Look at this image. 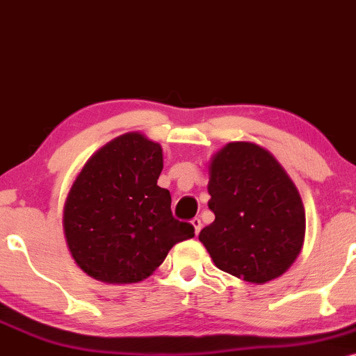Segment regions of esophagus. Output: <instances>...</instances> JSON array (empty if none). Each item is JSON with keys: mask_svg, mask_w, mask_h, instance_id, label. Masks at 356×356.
Returning a JSON list of instances; mask_svg holds the SVG:
<instances>
[{"mask_svg": "<svg viewBox=\"0 0 356 356\" xmlns=\"http://www.w3.org/2000/svg\"><path fill=\"white\" fill-rule=\"evenodd\" d=\"M191 225H193V229H195V234H200V230H202V220H200L198 217H195L193 220H191Z\"/></svg>", "mask_w": 356, "mask_h": 356, "instance_id": "1", "label": "esophagus"}]
</instances>
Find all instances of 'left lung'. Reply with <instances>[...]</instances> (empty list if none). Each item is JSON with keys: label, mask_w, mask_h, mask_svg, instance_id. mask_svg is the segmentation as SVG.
Listing matches in <instances>:
<instances>
[{"label": "left lung", "mask_w": 356, "mask_h": 356, "mask_svg": "<svg viewBox=\"0 0 356 356\" xmlns=\"http://www.w3.org/2000/svg\"><path fill=\"white\" fill-rule=\"evenodd\" d=\"M209 209L215 220L198 238L223 273L264 284L284 274L305 242L296 186L264 147L229 143L210 163Z\"/></svg>", "instance_id": "1"}]
</instances>
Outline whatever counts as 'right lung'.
Wrapping results in <instances>:
<instances>
[{
	"label": "right lung",
	"instance_id": "1",
	"mask_svg": "<svg viewBox=\"0 0 356 356\" xmlns=\"http://www.w3.org/2000/svg\"><path fill=\"white\" fill-rule=\"evenodd\" d=\"M161 170V146L139 133L119 136L86 163L63 209L67 245L83 273L111 284L143 281L175 243L195 237L171 213Z\"/></svg>",
	"mask_w": 356,
	"mask_h": 356
}]
</instances>
